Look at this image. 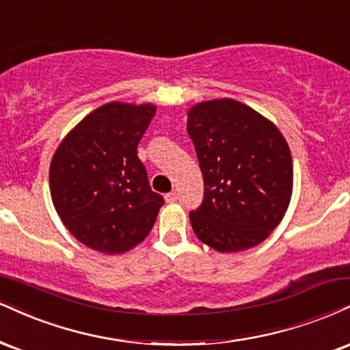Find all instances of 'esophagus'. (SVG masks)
Segmentation results:
<instances>
[{
    "mask_svg": "<svg viewBox=\"0 0 350 350\" xmlns=\"http://www.w3.org/2000/svg\"><path fill=\"white\" fill-rule=\"evenodd\" d=\"M164 199H166L167 204H174V202L178 200V193L170 192V193H166V196H164Z\"/></svg>",
    "mask_w": 350,
    "mask_h": 350,
    "instance_id": "esophagus-1",
    "label": "esophagus"
}]
</instances>
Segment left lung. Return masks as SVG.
Here are the masks:
<instances>
[{
    "label": "left lung",
    "instance_id": "obj_1",
    "mask_svg": "<svg viewBox=\"0 0 350 350\" xmlns=\"http://www.w3.org/2000/svg\"><path fill=\"white\" fill-rule=\"evenodd\" d=\"M187 133L204 176V200L189 213L196 237L220 252L250 250L279 225L293 186L279 129L233 99L189 111Z\"/></svg>",
    "mask_w": 350,
    "mask_h": 350
}]
</instances>
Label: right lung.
I'll list each match as a JSON object with an SVG mask.
<instances>
[{
  "label": "right lung",
  "mask_w": 350,
  "mask_h": 350,
  "mask_svg": "<svg viewBox=\"0 0 350 350\" xmlns=\"http://www.w3.org/2000/svg\"><path fill=\"white\" fill-rule=\"evenodd\" d=\"M157 107L111 103L86 116L50 164L63 225L91 250L120 254L148 237L164 204L137 154Z\"/></svg>",
  "instance_id": "add662e5"
}]
</instances>
